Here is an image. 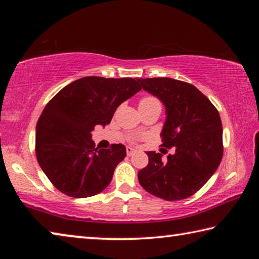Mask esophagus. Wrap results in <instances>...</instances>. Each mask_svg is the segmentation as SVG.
<instances>
[{"label":"esophagus","instance_id":"1","mask_svg":"<svg viewBox=\"0 0 259 259\" xmlns=\"http://www.w3.org/2000/svg\"><path fill=\"white\" fill-rule=\"evenodd\" d=\"M135 152H136V150H135L134 147H131V146H128V147H126V154H128L129 156L133 155Z\"/></svg>","mask_w":259,"mask_h":259}]
</instances>
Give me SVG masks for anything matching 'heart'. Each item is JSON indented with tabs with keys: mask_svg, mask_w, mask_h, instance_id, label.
I'll use <instances>...</instances> for the list:
<instances>
[{
	"mask_svg": "<svg viewBox=\"0 0 259 259\" xmlns=\"http://www.w3.org/2000/svg\"><path fill=\"white\" fill-rule=\"evenodd\" d=\"M139 105H157V106H160V103H159V100L153 98V97H145L140 100Z\"/></svg>",
	"mask_w": 259,
	"mask_h": 259,
	"instance_id": "heart-1",
	"label": "heart"
}]
</instances>
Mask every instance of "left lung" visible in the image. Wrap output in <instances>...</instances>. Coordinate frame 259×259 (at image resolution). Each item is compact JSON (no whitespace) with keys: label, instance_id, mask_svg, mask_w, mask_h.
Instances as JSON below:
<instances>
[{"label":"left lung","instance_id":"1","mask_svg":"<svg viewBox=\"0 0 259 259\" xmlns=\"http://www.w3.org/2000/svg\"><path fill=\"white\" fill-rule=\"evenodd\" d=\"M140 88L165 108L162 145L174 154L146 152L148 164L139 170L145 191L166 201L190 198L216 171L223 157V129L211 102L190 83L170 77L137 78Z\"/></svg>","mask_w":259,"mask_h":259}]
</instances>
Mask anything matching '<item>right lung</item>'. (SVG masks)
<instances>
[{"instance_id": "obj_1", "label": "right lung", "mask_w": 259, "mask_h": 259, "mask_svg": "<svg viewBox=\"0 0 259 259\" xmlns=\"http://www.w3.org/2000/svg\"><path fill=\"white\" fill-rule=\"evenodd\" d=\"M142 90L131 77L87 76L69 83L43 109L36 124L35 147L43 172L61 193L88 198L103 192L125 146L95 147L91 131L111 122L116 108Z\"/></svg>"}]
</instances>
